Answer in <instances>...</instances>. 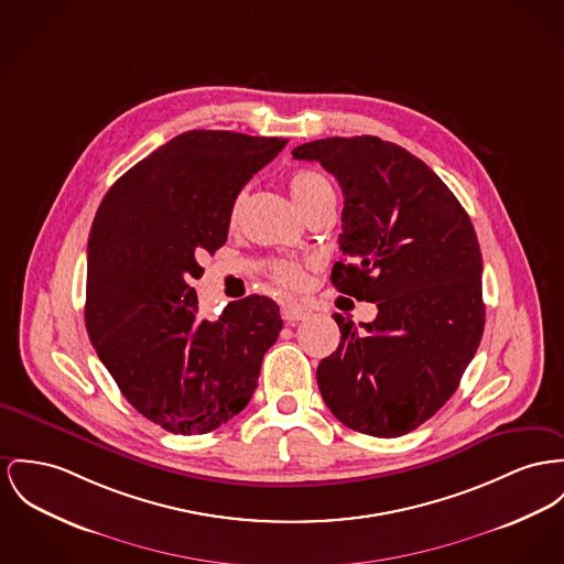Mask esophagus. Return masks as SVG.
Masks as SVG:
<instances>
[{"label":"esophagus","mask_w":564,"mask_h":564,"mask_svg":"<svg viewBox=\"0 0 564 564\" xmlns=\"http://www.w3.org/2000/svg\"><path fill=\"white\" fill-rule=\"evenodd\" d=\"M307 314H310V310H307L305 305H301V303H289V305L282 307V318H284L286 323L303 321Z\"/></svg>","instance_id":"1"}]
</instances>
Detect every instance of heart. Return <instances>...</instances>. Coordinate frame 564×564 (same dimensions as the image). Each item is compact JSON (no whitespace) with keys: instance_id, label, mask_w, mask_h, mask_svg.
I'll list each match as a JSON object with an SVG mask.
<instances>
[{"instance_id":"obj_1","label":"heart","mask_w":564,"mask_h":564,"mask_svg":"<svg viewBox=\"0 0 564 564\" xmlns=\"http://www.w3.org/2000/svg\"><path fill=\"white\" fill-rule=\"evenodd\" d=\"M291 192H293L295 200L300 203L301 209H307L318 198L332 196L334 188H332L329 180L325 175L316 173V171H297L291 177ZM239 203H241V198L235 200L232 216L237 214ZM269 271H271V278L282 286H300L301 280H303V271H301L300 264L293 263V261H273Z\"/></svg>"}]
</instances>
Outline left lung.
Listing matches in <instances>:
<instances>
[{"mask_svg":"<svg viewBox=\"0 0 564 564\" xmlns=\"http://www.w3.org/2000/svg\"><path fill=\"white\" fill-rule=\"evenodd\" d=\"M344 194L339 293L378 307L372 323L336 314L339 346L318 364L329 411L355 432L395 438L438 413L486 325L477 232L445 182L411 151L378 137L303 143Z\"/></svg>","mask_w":564,"mask_h":564,"instance_id":"obj_1","label":"left lung"}]
</instances>
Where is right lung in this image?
<instances>
[{"mask_svg":"<svg viewBox=\"0 0 564 564\" xmlns=\"http://www.w3.org/2000/svg\"><path fill=\"white\" fill-rule=\"evenodd\" d=\"M286 139L189 130L123 173L87 241L85 327L126 400L173 434L241 413L282 329L278 303L230 301L198 316V261L223 248L237 194Z\"/></svg>","mask_w":564,"mask_h":564,"instance_id":"add662e5","label":"right lung"}]
</instances>
